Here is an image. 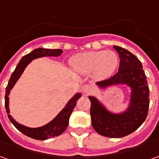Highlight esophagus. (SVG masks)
<instances>
[{"mask_svg": "<svg viewBox=\"0 0 159 159\" xmlns=\"http://www.w3.org/2000/svg\"><path fill=\"white\" fill-rule=\"evenodd\" d=\"M82 90H83V94L87 95V94H89V93H90L93 91V88L91 86H89V85H84V86L83 87Z\"/></svg>", "mask_w": 159, "mask_h": 159, "instance_id": "esophagus-1", "label": "esophagus"}]
</instances>
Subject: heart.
I'll return each instance as SVG.
<instances>
[{
    "label": "heart",
    "mask_w": 159,
    "mask_h": 159,
    "mask_svg": "<svg viewBox=\"0 0 159 159\" xmlns=\"http://www.w3.org/2000/svg\"><path fill=\"white\" fill-rule=\"evenodd\" d=\"M70 65L78 73L93 74L97 79L111 76L119 63L118 56L112 51H92L76 54L70 59Z\"/></svg>",
    "instance_id": "1"
}]
</instances>
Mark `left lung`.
Masks as SVG:
<instances>
[{
	"instance_id": "left-lung-1",
	"label": "left lung",
	"mask_w": 159,
	"mask_h": 159,
	"mask_svg": "<svg viewBox=\"0 0 159 159\" xmlns=\"http://www.w3.org/2000/svg\"><path fill=\"white\" fill-rule=\"evenodd\" d=\"M120 58L118 72L111 78L96 83L100 89L124 84L131 89L130 102L121 113H112L95 97L89 96L90 115L93 129L110 138L126 136L139 128L146 120L149 108V88L141 62L126 49L113 46Z\"/></svg>"
}]
</instances>
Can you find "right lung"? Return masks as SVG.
<instances>
[{
    "instance_id": "right-lung-1",
    "label": "right lung",
    "mask_w": 159,
    "mask_h": 159,
    "mask_svg": "<svg viewBox=\"0 0 159 159\" xmlns=\"http://www.w3.org/2000/svg\"><path fill=\"white\" fill-rule=\"evenodd\" d=\"M63 52L61 49H47V48H36L33 50L28 54H26L20 59V61L18 64V66L12 72V76L9 79L8 84L6 88V94H5V107L7 112L8 113V118L11 121V123L18 129L25 134L27 136L36 139V140H48L52 137L59 136L61 134L66 131V128L69 123V118L70 114L72 112L74 107H76V101L78 100L82 94L80 93H76L74 96L68 101L66 107L63 108V110L59 112L55 118L47 123L46 125L39 128H29V127L24 126L18 122H16L13 119L12 116L10 115V111H9V98L8 95L10 91L12 89L13 86L15 85L16 82L19 80L20 76L22 75L25 67L30 63L32 61L33 59H37V58H42V57H47V56H53V57H58Z\"/></svg>"
}]
</instances>
